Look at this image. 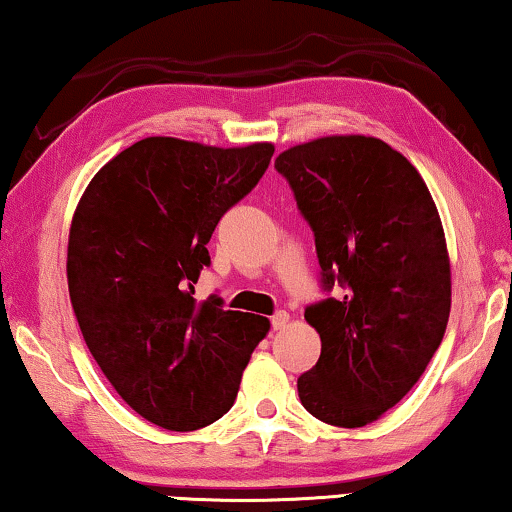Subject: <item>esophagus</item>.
<instances>
[{
    "label": "esophagus",
    "mask_w": 512,
    "mask_h": 512,
    "mask_svg": "<svg viewBox=\"0 0 512 512\" xmlns=\"http://www.w3.org/2000/svg\"><path fill=\"white\" fill-rule=\"evenodd\" d=\"M270 323H272V330H281V328H286V323H288V314H286V311H277V314H274V316L270 318Z\"/></svg>",
    "instance_id": "obj_1"
}]
</instances>
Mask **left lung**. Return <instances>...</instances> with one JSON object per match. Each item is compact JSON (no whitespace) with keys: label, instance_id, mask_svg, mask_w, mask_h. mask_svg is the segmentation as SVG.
Returning a JSON list of instances; mask_svg holds the SVG:
<instances>
[{"label":"left lung","instance_id":"1","mask_svg":"<svg viewBox=\"0 0 512 512\" xmlns=\"http://www.w3.org/2000/svg\"><path fill=\"white\" fill-rule=\"evenodd\" d=\"M314 231L325 293L305 309L321 358L300 402L335 427H365L425 372L450 316L446 235L409 159L369 136H328L274 161Z\"/></svg>","mask_w":512,"mask_h":512}]
</instances>
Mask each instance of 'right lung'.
Instances as JSON below:
<instances>
[{"label":"right lung","instance_id":"right-lung-1","mask_svg":"<svg viewBox=\"0 0 512 512\" xmlns=\"http://www.w3.org/2000/svg\"><path fill=\"white\" fill-rule=\"evenodd\" d=\"M274 147L145 138L87 184L66 279L85 344L124 402L170 432L219 420L268 335L265 316L196 302L219 219L256 187Z\"/></svg>","mask_w":512,"mask_h":512}]
</instances>
